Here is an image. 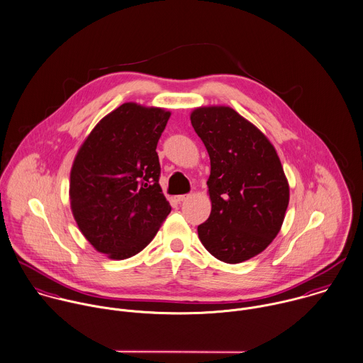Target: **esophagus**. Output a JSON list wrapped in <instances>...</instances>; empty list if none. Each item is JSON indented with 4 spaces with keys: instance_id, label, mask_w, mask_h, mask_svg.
<instances>
[{
    "instance_id": "esophagus-1",
    "label": "esophagus",
    "mask_w": 363,
    "mask_h": 363,
    "mask_svg": "<svg viewBox=\"0 0 363 363\" xmlns=\"http://www.w3.org/2000/svg\"><path fill=\"white\" fill-rule=\"evenodd\" d=\"M189 197H190L189 194H183V196H176V200H177L179 203H182V201H186V200H187Z\"/></svg>"
}]
</instances>
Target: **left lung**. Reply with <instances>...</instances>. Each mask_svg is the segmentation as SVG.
I'll return each mask as SVG.
<instances>
[{
	"label": "left lung",
	"instance_id": "obj_1",
	"mask_svg": "<svg viewBox=\"0 0 363 363\" xmlns=\"http://www.w3.org/2000/svg\"><path fill=\"white\" fill-rule=\"evenodd\" d=\"M190 120L211 162V214L199 225V238L218 260L241 263L279 234L290 199L287 177L266 135L234 108L199 107Z\"/></svg>",
	"mask_w": 363,
	"mask_h": 363
}]
</instances>
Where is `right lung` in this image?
Listing matches in <instances>:
<instances>
[{"mask_svg": "<svg viewBox=\"0 0 363 363\" xmlns=\"http://www.w3.org/2000/svg\"><path fill=\"white\" fill-rule=\"evenodd\" d=\"M170 111L123 103L87 135L70 170V207L79 230L110 259L139 253L172 207L159 184L157 140Z\"/></svg>", "mask_w": 363, "mask_h": 363, "instance_id": "add662e5", "label": "right lung"}]
</instances>
